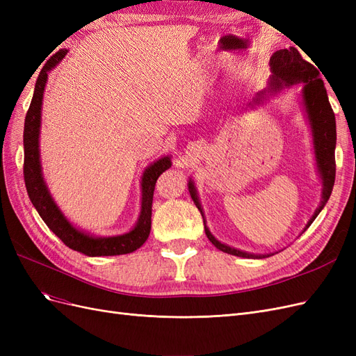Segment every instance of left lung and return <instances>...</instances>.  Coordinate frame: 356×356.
I'll list each match as a JSON object with an SVG mask.
<instances>
[{"mask_svg":"<svg viewBox=\"0 0 356 356\" xmlns=\"http://www.w3.org/2000/svg\"><path fill=\"white\" fill-rule=\"evenodd\" d=\"M268 65H270L272 75L270 79H268L267 90L258 92L252 98V101L246 104V108L254 110L257 106L263 105L268 98L267 96L268 93L277 95L284 89L293 88V86H301V95H300L301 105H303V111L306 114L307 123L310 126L312 143H314L315 165L322 182L321 203L316 208L315 213L312 215V218L307 221L306 227L303 230L306 232L309 229V225L315 221L319 212L324 209L331 196L334 179H336V157H334V152H336V139H337L336 117H334L332 108L328 101L327 89L324 86V81L321 79L319 70L301 58V55L296 47L275 51L273 56L270 58V62H268ZM246 108L242 106V110H246ZM187 186H188V191L193 202H195V204L203 217L204 233H207L208 239L212 242L215 248H218V250L222 252H227L242 258H254V260L255 258H267L277 254V252L252 254V252L236 250L233 246L220 242L208 229L207 220H204L203 208L197 196L195 181L190 178Z\"/></svg>","mask_w":356,"mask_h":356,"instance_id":"obj_1","label":"left lung"}]
</instances>
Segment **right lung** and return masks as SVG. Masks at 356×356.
<instances>
[{"instance_id":"add662e5","label":"right lung","mask_w":356,"mask_h":356,"mask_svg":"<svg viewBox=\"0 0 356 356\" xmlns=\"http://www.w3.org/2000/svg\"><path fill=\"white\" fill-rule=\"evenodd\" d=\"M68 50H60L47 65L41 70L29 110L25 117L24 129V177L28 196L34 204L40 217L47 224V227L55 233L58 238L71 250L81 252L88 257H110L123 255L136 251L148 239L152 230V207L153 195L157 178L172 166L170 156H163L147 166L141 177V212L134 227L115 236H95L88 232H83L65 217L60 211L55 199L42 177L41 159H40V129H41V106L42 95H44L47 74L56 68L58 63L67 56Z\"/></svg>"}]
</instances>
